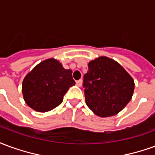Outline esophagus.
Here are the masks:
<instances>
[{"label":"esophagus","instance_id":"1","mask_svg":"<svg viewBox=\"0 0 155 155\" xmlns=\"http://www.w3.org/2000/svg\"><path fill=\"white\" fill-rule=\"evenodd\" d=\"M76 84L78 86H81L82 85V80H79V81H76Z\"/></svg>","mask_w":155,"mask_h":155}]
</instances>
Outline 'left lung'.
Returning <instances> with one entry per match:
<instances>
[{
    "label": "left lung",
    "instance_id": "1",
    "mask_svg": "<svg viewBox=\"0 0 155 155\" xmlns=\"http://www.w3.org/2000/svg\"><path fill=\"white\" fill-rule=\"evenodd\" d=\"M83 87L88 107L98 116L110 117L130 102L134 82L118 62L101 56L89 62Z\"/></svg>",
    "mask_w": 155,
    "mask_h": 155
}]
</instances>
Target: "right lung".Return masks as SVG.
Masks as SVG:
<instances>
[{"instance_id": "right-lung-1", "label": "right lung", "mask_w": 155, "mask_h": 155, "mask_svg": "<svg viewBox=\"0 0 155 155\" xmlns=\"http://www.w3.org/2000/svg\"><path fill=\"white\" fill-rule=\"evenodd\" d=\"M74 84L72 71L51 58L26 74L22 83V93L28 106L38 112H46L60 105L65 93Z\"/></svg>"}]
</instances>
